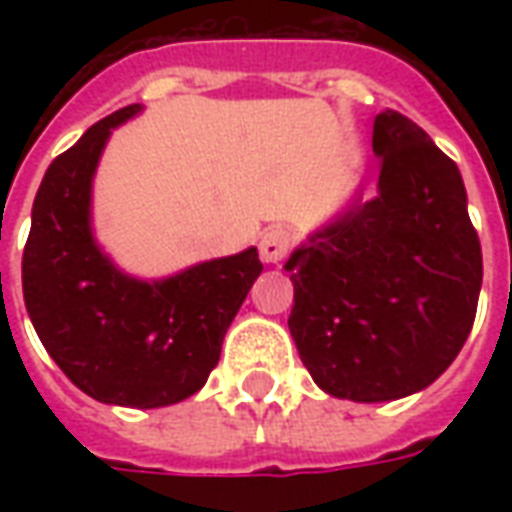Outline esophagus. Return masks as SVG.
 Masks as SVG:
<instances>
[{"label":"esophagus","instance_id":"1","mask_svg":"<svg viewBox=\"0 0 512 512\" xmlns=\"http://www.w3.org/2000/svg\"><path fill=\"white\" fill-rule=\"evenodd\" d=\"M290 246H293V235L282 227H271L260 238V257H263V263H279L288 257Z\"/></svg>","mask_w":512,"mask_h":512}]
</instances>
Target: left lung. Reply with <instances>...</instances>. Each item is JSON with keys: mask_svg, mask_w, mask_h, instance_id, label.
<instances>
[{"mask_svg": "<svg viewBox=\"0 0 512 512\" xmlns=\"http://www.w3.org/2000/svg\"><path fill=\"white\" fill-rule=\"evenodd\" d=\"M378 197L340 216L288 260V326L329 395L378 403L419 392L472 332L480 238L450 156L386 109L373 123Z\"/></svg>", "mask_w": 512, "mask_h": 512, "instance_id": "obj_1", "label": "left lung"}]
</instances>
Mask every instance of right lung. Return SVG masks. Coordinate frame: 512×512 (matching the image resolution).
Listing matches in <instances>:
<instances>
[{"mask_svg":"<svg viewBox=\"0 0 512 512\" xmlns=\"http://www.w3.org/2000/svg\"><path fill=\"white\" fill-rule=\"evenodd\" d=\"M139 104L87 128L43 175L21 282L49 356L101 403L158 408L200 389L263 263L257 249L202 263L164 282L120 274L90 233V183L112 128Z\"/></svg>","mask_w":512,"mask_h":512,"instance_id":"obj_1","label":"right lung"}]
</instances>
